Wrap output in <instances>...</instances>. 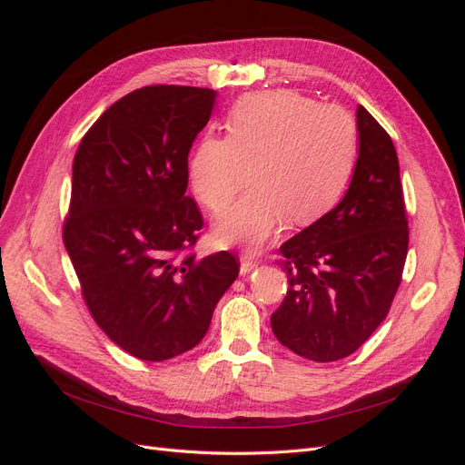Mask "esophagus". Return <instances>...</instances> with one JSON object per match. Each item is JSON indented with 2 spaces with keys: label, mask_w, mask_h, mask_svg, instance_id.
Masks as SVG:
<instances>
[{
  "label": "esophagus",
  "mask_w": 465,
  "mask_h": 465,
  "mask_svg": "<svg viewBox=\"0 0 465 465\" xmlns=\"http://www.w3.org/2000/svg\"><path fill=\"white\" fill-rule=\"evenodd\" d=\"M258 263H260L258 258L254 254H250V252H246V254H242V258H241V273L242 275L250 273L254 267H258Z\"/></svg>",
  "instance_id": "1"
}]
</instances>
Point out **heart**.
Instances as JSON below:
<instances>
[{
    "mask_svg": "<svg viewBox=\"0 0 465 465\" xmlns=\"http://www.w3.org/2000/svg\"><path fill=\"white\" fill-rule=\"evenodd\" d=\"M229 135H203L188 159V184L207 209H227L250 178L258 190L213 224L221 244L258 246L287 219L308 224L340 202L359 157L355 118L297 91L246 94L227 118Z\"/></svg>",
    "mask_w": 465,
    "mask_h": 465,
    "instance_id": "1",
    "label": "heart"
}]
</instances>
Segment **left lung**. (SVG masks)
I'll return each mask as SVG.
<instances>
[{
    "mask_svg": "<svg viewBox=\"0 0 465 465\" xmlns=\"http://www.w3.org/2000/svg\"><path fill=\"white\" fill-rule=\"evenodd\" d=\"M357 130L343 200L279 248L289 289L272 330L281 345L316 362L355 353L384 322L410 242L396 147L362 106Z\"/></svg>",
    "mask_w": 465,
    "mask_h": 465,
    "instance_id": "1",
    "label": "left lung"
}]
</instances>
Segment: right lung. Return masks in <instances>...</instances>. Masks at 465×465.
I'll list each match as a JSON object with an SVG mask.
<instances>
[{
	"mask_svg": "<svg viewBox=\"0 0 465 465\" xmlns=\"http://www.w3.org/2000/svg\"><path fill=\"white\" fill-rule=\"evenodd\" d=\"M217 93L153 85L112 104L81 139L64 242L103 331L142 361L198 345L219 299L238 277L229 252L203 260V219L186 195L188 153Z\"/></svg>",
	"mask_w": 465,
	"mask_h": 465,
	"instance_id": "add662e5",
	"label": "right lung"
}]
</instances>
